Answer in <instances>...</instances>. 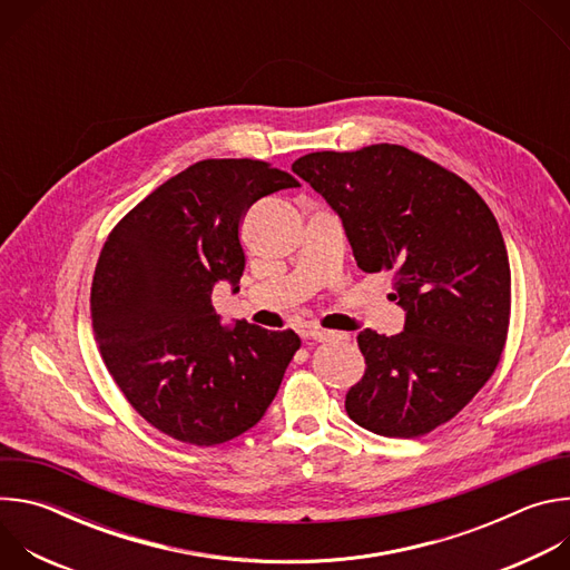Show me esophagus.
Listing matches in <instances>:
<instances>
[{
  "mask_svg": "<svg viewBox=\"0 0 570 570\" xmlns=\"http://www.w3.org/2000/svg\"><path fill=\"white\" fill-rule=\"evenodd\" d=\"M302 336L304 338H313L317 343H327V341H343L347 338L345 334H338V332H327V330H320V327H308V330H302Z\"/></svg>",
  "mask_w": 570,
  "mask_h": 570,
  "instance_id": "1",
  "label": "esophagus"
}]
</instances>
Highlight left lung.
Returning a JSON list of instances; mask_svg holds the SVG:
<instances>
[{
    "instance_id": "left-lung-1",
    "label": "left lung",
    "mask_w": 570,
    "mask_h": 570,
    "mask_svg": "<svg viewBox=\"0 0 570 570\" xmlns=\"http://www.w3.org/2000/svg\"><path fill=\"white\" fill-rule=\"evenodd\" d=\"M343 218L356 264L392 275L403 332L358 334L363 379L347 415L383 438L453 420L494 374L508 341L512 275L487 203L460 176L399 146L320 150L293 161Z\"/></svg>"
}]
</instances>
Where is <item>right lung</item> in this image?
<instances>
[{
	"mask_svg": "<svg viewBox=\"0 0 570 570\" xmlns=\"http://www.w3.org/2000/svg\"><path fill=\"white\" fill-rule=\"evenodd\" d=\"M299 183L262 159H203L159 185L108 234L92 279V327L104 363L157 431L214 446L268 411L299 350L291 330L238 320L223 327L214 284L238 291V225L259 198Z\"/></svg>",
	"mask_w": 570,
	"mask_h": 570,
	"instance_id": "obj_1",
	"label": "right lung"
}]
</instances>
